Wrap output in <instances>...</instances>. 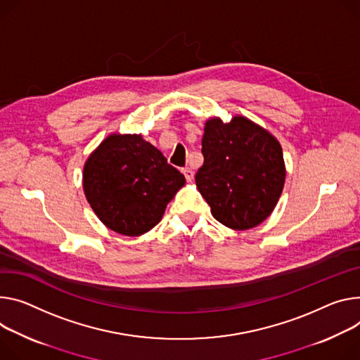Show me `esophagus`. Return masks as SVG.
<instances>
[{
	"mask_svg": "<svg viewBox=\"0 0 360 360\" xmlns=\"http://www.w3.org/2000/svg\"><path fill=\"white\" fill-rule=\"evenodd\" d=\"M182 174L185 175V178H186L188 182H191V181L193 179V171H192L191 168H184V169H182Z\"/></svg>",
	"mask_w": 360,
	"mask_h": 360,
	"instance_id": "esophagus-1",
	"label": "esophagus"
}]
</instances>
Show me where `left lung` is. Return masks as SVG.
<instances>
[{
    "instance_id": "left-lung-1",
    "label": "left lung",
    "mask_w": 360,
    "mask_h": 360,
    "mask_svg": "<svg viewBox=\"0 0 360 360\" xmlns=\"http://www.w3.org/2000/svg\"><path fill=\"white\" fill-rule=\"evenodd\" d=\"M204 165L195 175L212 217L233 230H250L276 208L285 167L278 141L244 116L224 123L208 119L202 136Z\"/></svg>"
}]
</instances>
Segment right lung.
I'll list each match as a JSON object with an SVG mask.
<instances>
[{"label": "right lung", "mask_w": 360, "mask_h": 360, "mask_svg": "<svg viewBox=\"0 0 360 360\" xmlns=\"http://www.w3.org/2000/svg\"><path fill=\"white\" fill-rule=\"evenodd\" d=\"M184 185L185 176L142 135H109L83 168L91 210L112 231L129 237L152 230Z\"/></svg>", "instance_id": "add662e5"}]
</instances>
